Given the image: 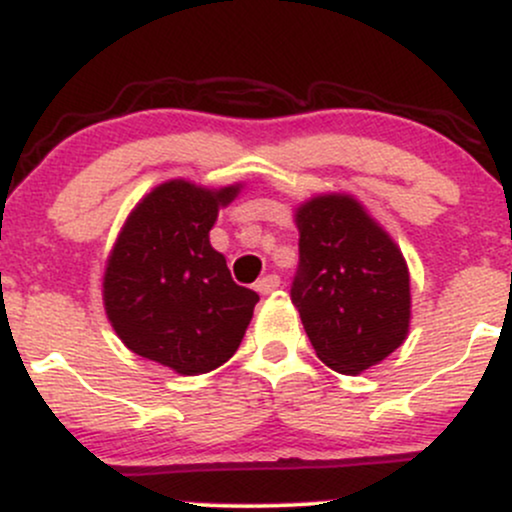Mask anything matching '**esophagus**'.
<instances>
[{
	"instance_id": "obj_1",
	"label": "esophagus",
	"mask_w": 512,
	"mask_h": 512,
	"mask_svg": "<svg viewBox=\"0 0 512 512\" xmlns=\"http://www.w3.org/2000/svg\"><path fill=\"white\" fill-rule=\"evenodd\" d=\"M281 286V279L276 274H267L264 279L257 281V291L262 293V296H267V293H274L276 289Z\"/></svg>"
}]
</instances>
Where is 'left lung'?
<instances>
[{
    "label": "left lung",
    "mask_w": 512,
    "mask_h": 512,
    "mask_svg": "<svg viewBox=\"0 0 512 512\" xmlns=\"http://www.w3.org/2000/svg\"><path fill=\"white\" fill-rule=\"evenodd\" d=\"M298 269L291 301L317 358L356 375L402 346L409 332V269L402 250L351 195L296 209Z\"/></svg>",
    "instance_id": "obj_1"
}]
</instances>
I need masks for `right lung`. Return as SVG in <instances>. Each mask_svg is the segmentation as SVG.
<instances>
[{
	"label": "right lung",
	"instance_id": "1",
	"mask_svg": "<svg viewBox=\"0 0 512 512\" xmlns=\"http://www.w3.org/2000/svg\"><path fill=\"white\" fill-rule=\"evenodd\" d=\"M238 192L168 180L127 216L105 267L103 303L129 351L180 375L209 373L236 354L260 296L231 279L209 231Z\"/></svg>",
	"mask_w": 512,
	"mask_h": 512
}]
</instances>
